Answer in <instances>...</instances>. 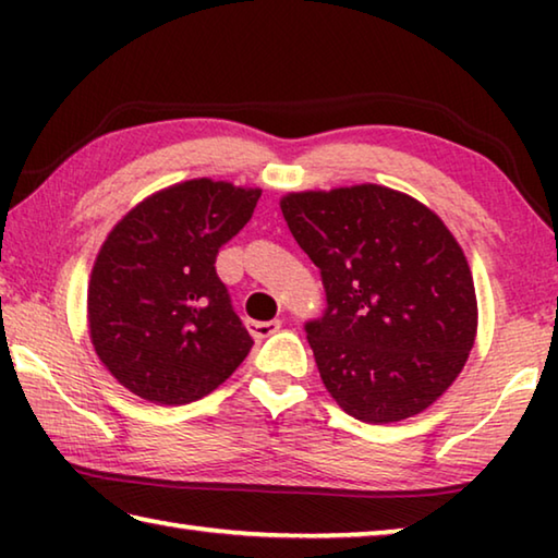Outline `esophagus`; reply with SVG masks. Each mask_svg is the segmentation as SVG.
Instances as JSON below:
<instances>
[{
    "label": "esophagus",
    "mask_w": 558,
    "mask_h": 558,
    "mask_svg": "<svg viewBox=\"0 0 558 558\" xmlns=\"http://www.w3.org/2000/svg\"><path fill=\"white\" fill-rule=\"evenodd\" d=\"M251 317L256 319V327H258V325H268L270 319H276V315L268 313L266 307H251Z\"/></svg>",
    "instance_id": "obj_1"
}]
</instances>
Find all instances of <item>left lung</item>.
Here are the masks:
<instances>
[{
    "mask_svg": "<svg viewBox=\"0 0 558 558\" xmlns=\"http://www.w3.org/2000/svg\"><path fill=\"white\" fill-rule=\"evenodd\" d=\"M258 199V189L194 179L149 196L110 231L93 266L88 325L100 362L125 389L186 405L248 356L253 339L216 256Z\"/></svg>",
    "mask_w": 558,
    "mask_h": 558,
    "instance_id": "8db88e82",
    "label": "left lung"
}]
</instances>
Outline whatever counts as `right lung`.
<instances>
[{
    "label": "right lung",
    "mask_w": 558,
    "mask_h": 558,
    "mask_svg": "<svg viewBox=\"0 0 558 558\" xmlns=\"http://www.w3.org/2000/svg\"><path fill=\"white\" fill-rule=\"evenodd\" d=\"M282 216L323 278L327 305L305 332L332 399L364 423L428 409L477 329L475 286L450 231L376 184L290 194Z\"/></svg>",
    "instance_id": "right-lung-1"
}]
</instances>
